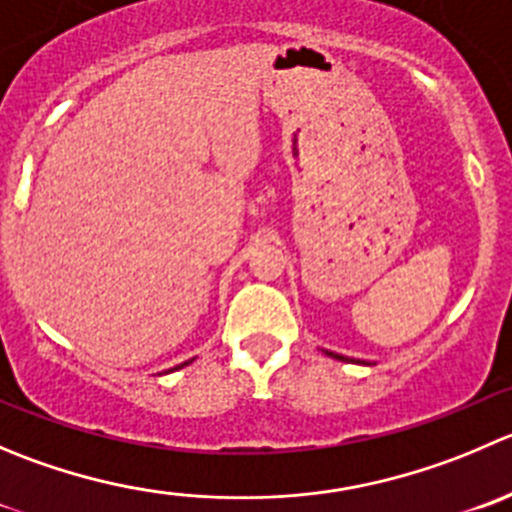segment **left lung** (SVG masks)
<instances>
[{
	"mask_svg": "<svg viewBox=\"0 0 512 512\" xmlns=\"http://www.w3.org/2000/svg\"><path fill=\"white\" fill-rule=\"evenodd\" d=\"M325 355L335 357V360H342V362H355V360H352V357H345V355H337V352H327V350H325Z\"/></svg>",
	"mask_w": 512,
	"mask_h": 512,
	"instance_id": "8db88e82",
	"label": "left lung"
}]
</instances>
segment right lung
Returning a JSON list of instances; mask_svg holds the SVG:
<instances>
[{
	"label": "right lung",
	"instance_id": "add662e5",
	"mask_svg": "<svg viewBox=\"0 0 512 512\" xmlns=\"http://www.w3.org/2000/svg\"><path fill=\"white\" fill-rule=\"evenodd\" d=\"M185 365H190V362H182V365H177V367H175V370H180V367H185Z\"/></svg>",
	"mask_w": 512,
	"mask_h": 512
}]
</instances>
